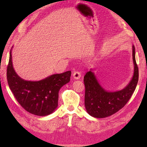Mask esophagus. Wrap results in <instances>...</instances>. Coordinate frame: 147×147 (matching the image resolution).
<instances>
[{
  "mask_svg": "<svg viewBox=\"0 0 147 147\" xmlns=\"http://www.w3.org/2000/svg\"><path fill=\"white\" fill-rule=\"evenodd\" d=\"M73 78L74 79H79L81 77V73L79 71H76L73 74Z\"/></svg>",
  "mask_w": 147,
  "mask_h": 147,
  "instance_id": "34e87169",
  "label": "esophagus"
}]
</instances>
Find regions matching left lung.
<instances>
[{
    "instance_id": "8db88e82",
    "label": "left lung",
    "mask_w": 147,
    "mask_h": 147,
    "mask_svg": "<svg viewBox=\"0 0 147 147\" xmlns=\"http://www.w3.org/2000/svg\"><path fill=\"white\" fill-rule=\"evenodd\" d=\"M132 57L134 64L133 78L128 85L121 90H105L98 83L92 69L84 76V105L88 113L91 116L96 118L110 116L121 109L129 101L136 89L139 78L134 46H132Z\"/></svg>"
}]
</instances>
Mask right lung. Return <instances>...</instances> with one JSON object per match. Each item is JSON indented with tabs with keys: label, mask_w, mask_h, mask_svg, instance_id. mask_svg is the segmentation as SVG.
Returning a JSON list of instances; mask_svg holds the SVG:
<instances>
[{
	"label": "right lung",
	"mask_w": 147,
	"mask_h": 147,
	"mask_svg": "<svg viewBox=\"0 0 147 147\" xmlns=\"http://www.w3.org/2000/svg\"><path fill=\"white\" fill-rule=\"evenodd\" d=\"M11 52V50L7 80L15 99L30 113L38 116L52 113L58 107L59 89L70 80L71 71L53 74L40 81L23 80L13 68Z\"/></svg>",
	"instance_id": "1"
}]
</instances>
